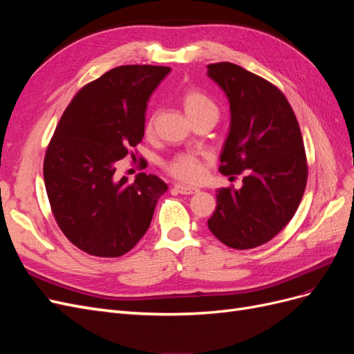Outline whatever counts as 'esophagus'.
<instances>
[{
	"label": "esophagus",
	"instance_id": "34e87169",
	"mask_svg": "<svg viewBox=\"0 0 354 354\" xmlns=\"http://www.w3.org/2000/svg\"><path fill=\"white\" fill-rule=\"evenodd\" d=\"M174 189L181 195H194L198 194L199 189L198 187H192V186H185V185H176Z\"/></svg>",
	"mask_w": 354,
	"mask_h": 354
}]
</instances>
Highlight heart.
<instances>
[{
	"label": "heart",
	"mask_w": 354,
	"mask_h": 354,
	"mask_svg": "<svg viewBox=\"0 0 354 354\" xmlns=\"http://www.w3.org/2000/svg\"><path fill=\"white\" fill-rule=\"evenodd\" d=\"M180 103L183 106L186 115L192 121H196L202 116H218V108L207 93L196 87H189L181 94ZM156 115L152 113L146 120L145 133L151 136L155 130ZM165 171L177 180L185 183H196L202 180L207 171V158L198 153H177L165 164Z\"/></svg>",
	"instance_id": "1"
}]
</instances>
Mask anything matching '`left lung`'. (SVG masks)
<instances>
[{
  "label": "left lung",
  "instance_id": "left-lung-1",
  "mask_svg": "<svg viewBox=\"0 0 354 354\" xmlns=\"http://www.w3.org/2000/svg\"><path fill=\"white\" fill-rule=\"evenodd\" d=\"M207 68L227 94L232 113L218 171L232 180L245 174L239 190H217L208 227L233 250L257 248L291 221L303 199L308 167L301 130L274 84L230 62Z\"/></svg>",
  "mask_w": 354,
  "mask_h": 354
}]
</instances>
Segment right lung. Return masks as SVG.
Segmentation results:
<instances>
[{"label": "right lung", "mask_w": 354, "mask_h": 354, "mask_svg": "<svg viewBox=\"0 0 354 354\" xmlns=\"http://www.w3.org/2000/svg\"><path fill=\"white\" fill-rule=\"evenodd\" d=\"M168 66L125 65L73 95L44 156L51 212L63 234L81 251L115 259L143 238L167 185L152 174L115 176L118 160L136 159L145 136L146 106Z\"/></svg>", "instance_id": "obj_1"}]
</instances>
